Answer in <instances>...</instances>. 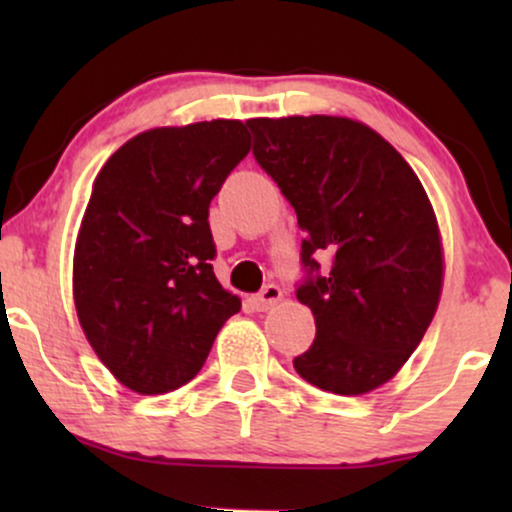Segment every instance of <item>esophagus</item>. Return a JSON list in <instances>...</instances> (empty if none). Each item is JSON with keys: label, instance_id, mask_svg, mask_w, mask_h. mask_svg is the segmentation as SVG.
<instances>
[{"label": "esophagus", "instance_id": "obj_1", "mask_svg": "<svg viewBox=\"0 0 512 512\" xmlns=\"http://www.w3.org/2000/svg\"><path fill=\"white\" fill-rule=\"evenodd\" d=\"M281 301V289L276 284H267L264 289L257 293L255 298H252V305H255L257 310H269L272 305H276Z\"/></svg>", "mask_w": 512, "mask_h": 512}]
</instances>
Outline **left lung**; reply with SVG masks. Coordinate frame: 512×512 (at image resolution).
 <instances>
[{
  "label": "left lung",
  "instance_id": "8db88e82",
  "mask_svg": "<svg viewBox=\"0 0 512 512\" xmlns=\"http://www.w3.org/2000/svg\"><path fill=\"white\" fill-rule=\"evenodd\" d=\"M257 163L305 231L315 342L293 358L305 383L356 397L399 373L443 291V240L424 185L375 129L337 115L252 117ZM330 254V273L315 256Z\"/></svg>",
  "mask_w": 512,
  "mask_h": 512
}]
</instances>
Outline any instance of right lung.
Here are the masks:
<instances>
[{
  "instance_id": "right-lung-1",
  "label": "right lung",
  "mask_w": 512,
  "mask_h": 512,
  "mask_svg": "<svg viewBox=\"0 0 512 512\" xmlns=\"http://www.w3.org/2000/svg\"><path fill=\"white\" fill-rule=\"evenodd\" d=\"M248 151L240 120L154 127L122 144L93 180L74 248L76 317L132 392L190 383L240 310L211 269L209 204Z\"/></svg>"
}]
</instances>
